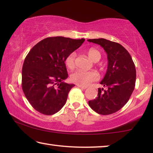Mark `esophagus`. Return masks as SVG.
Wrapping results in <instances>:
<instances>
[{"instance_id":"1","label":"esophagus","mask_w":153,"mask_h":153,"mask_svg":"<svg viewBox=\"0 0 153 153\" xmlns=\"http://www.w3.org/2000/svg\"><path fill=\"white\" fill-rule=\"evenodd\" d=\"M77 86H78L80 89L82 90H86L87 88V87H84V86H79V85H77Z\"/></svg>"}]
</instances>
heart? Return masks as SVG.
Returning a JSON list of instances; mask_svg holds the SVG:
<instances>
[{"instance_id": "1", "label": "heart", "mask_w": 153, "mask_h": 153, "mask_svg": "<svg viewBox=\"0 0 153 153\" xmlns=\"http://www.w3.org/2000/svg\"><path fill=\"white\" fill-rule=\"evenodd\" d=\"M87 55L92 61L97 62L100 60V54L97 49L91 48L87 51ZM75 53H71L65 59V65L69 69H72L75 67ZM72 82L82 86H88L92 82L97 81L98 79V74L94 71H83L77 70L71 75Z\"/></svg>"}]
</instances>
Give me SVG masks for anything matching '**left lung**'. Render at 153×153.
I'll return each mask as SVG.
<instances>
[{"label":"left lung","instance_id":"1","mask_svg":"<svg viewBox=\"0 0 153 153\" xmlns=\"http://www.w3.org/2000/svg\"><path fill=\"white\" fill-rule=\"evenodd\" d=\"M90 42L99 45L107 54L108 67L100 82L107 90L98 88V97L89 100L92 109L100 115H110L125 105L135 88L136 67L128 51L120 44L98 38L89 39Z\"/></svg>","mask_w":153,"mask_h":153}]
</instances>
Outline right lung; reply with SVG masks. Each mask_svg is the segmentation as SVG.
I'll list each match as a JSON object with an SVG mask.
<instances>
[{
    "label": "right lung",
    "instance_id": "obj_1",
    "mask_svg": "<svg viewBox=\"0 0 153 153\" xmlns=\"http://www.w3.org/2000/svg\"><path fill=\"white\" fill-rule=\"evenodd\" d=\"M85 39L62 36L41 40L31 49L22 67V90L33 108L46 115L60 111L75 86L63 82L68 77L65 61Z\"/></svg>",
    "mask_w": 153,
    "mask_h": 153
}]
</instances>
